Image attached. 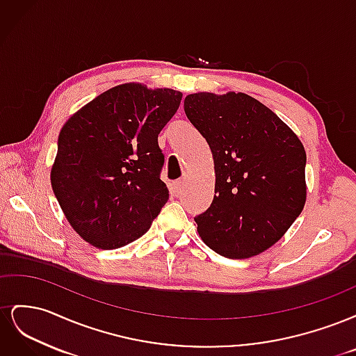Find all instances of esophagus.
<instances>
[{"label":"esophagus","mask_w":356,"mask_h":356,"mask_svg":"<svg viewBox=\"0 0 356 356\" xmlns=\"http://www.w3.org/2000/svg\"><path fill=\"white\" fill-rule=\"evenodd\" d=\"M182 188H184V179H178L174 182V184H172V190H174L175 195H179Z\"/></svg>","instance_id":"1"}]
</instances>
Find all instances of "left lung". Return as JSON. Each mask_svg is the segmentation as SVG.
Returning a JSON list of instances; mask_svg holds the SVG:
<instances>
[{
    "label": "left lung",
    "mask_w": 356,
    "mask_h": 356,
    "mask_svg": "<svg viewBox=\"0 0 356 356\" xmlns=\"http://www.w3.org/2000/svg\"><path fill=\"white\" fill-rule=\"evenodd\" d=\"M184 110L209 144L217 172L211 207L195 217L202 241L233 260L266 251L303 211V144L245 93H193Z\"/></svg>",
    "instance_id": "left-lung-1"
}]
</instances>
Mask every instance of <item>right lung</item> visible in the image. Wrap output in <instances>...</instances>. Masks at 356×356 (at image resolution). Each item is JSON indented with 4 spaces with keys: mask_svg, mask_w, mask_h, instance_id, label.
I'll return each mask as SVG.
<instances>
[{
    "mask_svg": "<svg viewBox=\"0 0 356 356\" xmlns=\"http://www.w3.org/2000/svg\"><path fill=\"white\" fill-rule=\"evenodd\" d=\"M182 93L122 84L63 124L51 168L53 193L81 238L115 250L145 234L169 199L160 179L159 134Z\"/></svg>",
    "mask_w": 356,
    "mask_h": 356,
    "instance_id": "1",
    "label": "right lung"
}]
</instances>
